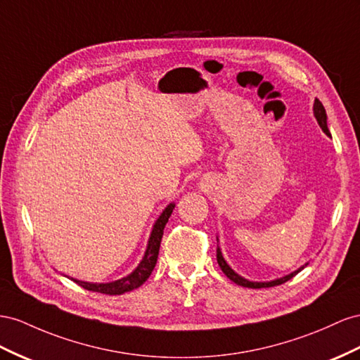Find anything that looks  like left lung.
Here are the masks:
<instances>
[{
	"instance_id": "1",
	"label": "left lung",
	"mask_w": 360,
	"mask_h": 360,
	"mask_svg": "<svg viewBox=\"0 0 360 360\" xmlns=\"http://www.w3.org/2000/svg\"><path fill=\"white\" fill-rule=\"evenodd\" d=\"M314 113H315V118H316V121H318V124H319V127H321V129L324 130L326 134L330 136V131H328V127H327V115H326V109H324L323 103L319 101L318 98L315 100V104H314ZM217 260H218L219 268L222 269V273H224L231 281H235V283L239 285V286L255 288V289H257V288H271V286H277V285H281V283H286L288 280H290L294 276H297V274L300 273V271L304 268V266L300 268V269L295 271V273L289 274V276H286V277H283V278H277V280H273V281H266V283H257V281H248V280H245V278H242L240 276H238V274L235 273V271H233V269L227 265V262L224 260V257H222L219 248H217Z\"/></svg>"
}]
</instances>
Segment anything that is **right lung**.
<instances>
[{"instance_id":"right-lung-1","label":"right lung","mask_w":360,"mask_h":360,"mask_svg":"<svg viewBox=\"0 0 360 360\" xmlns=\"http://www.w3.org/2000/svg\"><path fill=\"white\" fill-rule=\"evenodd\" d=\"M174 209V204L171 202L169 206L163 210L159 219L156 221V224L153 227L151 236L148 240V247L147 251H145V256L139 266L136 268L133 273L127 277H124L121 280L112 281V283H86V281L80 280H74L75 283H79L82 288L92 290V292H100L105 295H121L124 292H129V290H133L136 288H139L142 283L147 281V278L151 276L154 266H156L158 256H159V248H160V240L163 236V229L167 226V222L171 217Z\"/></svg>"}]
</instances>
